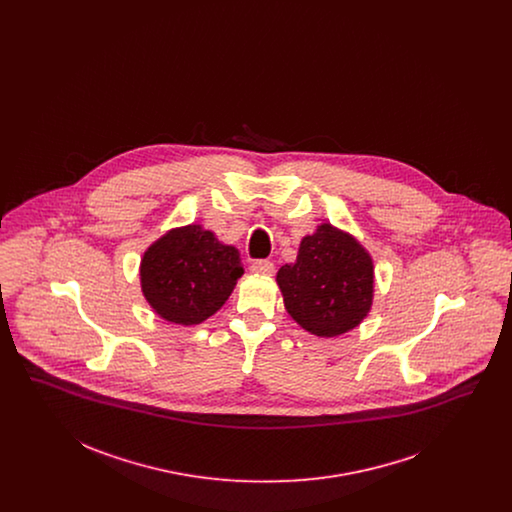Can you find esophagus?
Masks as SVG:
<instances>
[{
	"label": "esophagus",
	"instance_id": "34e87169",
	"mask_svg": "<svg viewBox=\"0 0 512 512\" xmlns=\"http://www.w3.org/2000/svg\"><path fill=\"white\" fill-rule=\"evenodd\" d=\"M251 272L263 274V276H272L274 265H272L270 261H267V259H259V261H255V263L251 265Z\"/></svg>",
	"mask_w": 512,
	"mask_h": 512
}]
</instances>
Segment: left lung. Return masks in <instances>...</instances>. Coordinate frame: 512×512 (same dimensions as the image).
<instances>
[{
    "label": "left lung",
    "mask_w": 512,
    "mask_h": 512,
    "mask_svg": "<svg viewBox=\"0 0 512 512\" xmlns=\"http://www.w3.org/2000/svg\"><path fill=\"white\" fill-rule=\"evenodd\" d=\"M288 315L307 332L336 338L357 328L374 299V263L351 234L322 222L276 274Z\"/></svg>",
    "instance_id": "obj_1"
}]
</instances>
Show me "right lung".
I'll list each match as a JSON object with an SVG mask.
<instances>
[{"label":"right lung","mask_w":512,"mask_h":512,"mask_svg":"<svg viewBox=\"0 0 512 512\" xmlns=\"http://www.w3.org/2000/svg\"><path fill=\"white\" fill-rule=\"evenodd\" d=\"M244 274L240 251L201 224L172 228L149 245L140 284L149 307L167 322L192 326L213 317Z\"/></svg>","instance_id":"obj_1"}]
</instances>
